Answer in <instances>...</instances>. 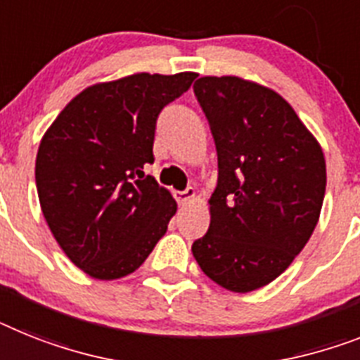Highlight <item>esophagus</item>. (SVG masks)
Here are the masks:
<instances>
[{"label":"esophagus","instance_id":"esophagus-1","mask_svg":"<svg viewBox=\"0 0 360 360\" xmlns=\"http://www.w3.org/2000/svg\"><path fill=\"white\" fill-rule=\"evenodd\" d=\"M174 198H175V201H177V203H179V205H185V203H188L190 199L195 198V190L192 188V186H188V188L183 190V192H175Z\"/></svg>","mask_w":360,"mask_h":360}]
</instances>
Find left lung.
Wrapping results in <instances>:
<instances>
[{"instance_id":"8db88e82","label":"left lung","mask_w":360,"mask_h":360,"mask_svg":"<svg viewBox=\"0 0 360 360\" xmlns=\"http://www.w3.org/2000/svg\"><path fill=\"white\" fill-rule=\"evenodd\" d=\"M194 93L217 150L210 226L192 252L210 280L234 292L264 288L300 255L326 194L322 148L269 87L203 77Z\"/></svg>"}]
</instances>
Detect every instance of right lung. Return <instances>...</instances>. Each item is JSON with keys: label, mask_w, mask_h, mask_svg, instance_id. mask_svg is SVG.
<instances>
[{"label": "right lung", "mask_w": 360, "mask_h": 360, "mask_svg": "<svg viewBox=\"0 0 360 360\" xmlns=\"http://www.w3.org/2000/svg\"><path fill=\"white\" fill-rule=\"evenodd\" d=\"M195 72H137L84 89L62 110L36 155V188L54 240L96 280L144 264L177 210L144 166L153 162L157 117Z\"/></svg>", "instance_id": "add662e5"}]
</instances>
